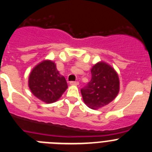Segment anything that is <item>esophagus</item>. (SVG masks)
<instances>
[{
    "label": "esophagus",
    "instance_id": "obj_1",
    "mask_svg": "<svg viewBox=\"0 0 152 152\" xmlns=\"http://www.w3.org/2000/svg\"><path fill=\"white\" fill-rule=\"evenodd\" d=\"M69 84H70L71 86H78V85H79V83H78V82H70Z\"/></svg>",
    "mask_w": 152,
    "mask_h": 152
}]
</instances>
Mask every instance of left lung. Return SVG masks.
Here are the masks:
<instances>
[{
    "mask_svg": "<svg viewBox=\"0 0 152 152\" xmlns=\"http://www.w3.org/2000/svg\"><path fill=\"white\" fill-rule=\"evenodd\" d=\"M91 81L81 89L84 103L91 109H99L115 99L120 91V79L116 70L100 61L91 69Z\"/></svg>",
    "mask_w": 152,
    "mask_h": 152,
    "instance_id": "8db88e82",
    "label": "left lung"
}]
</instances>
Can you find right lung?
<instances>
[{"instance_id": "add662e5", "label": "right lung", "mask_w": 152, "mask_h": 152, "mask_svg": "<svg viewBox=\"0 0 152 152\" xmlns=\"http://www.w3.org/2000/svg\"><path fill=\"white\" fill-rule=\"evenodd\" d=\"M28 85L33 95L47 104L57 102L68 88L64 76L50 60H44L32 69Z\"/></svg>"}]
</instances>
